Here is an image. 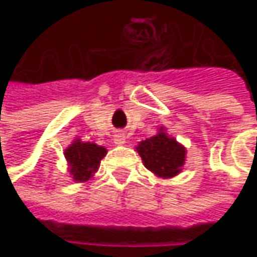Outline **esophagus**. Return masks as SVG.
Returning a JSON list of instances; mask_svg holds the SVG:
<instances>
[{
    "instance_id": "obj_1",
    "label": "esophagus",
    "mask_w": 257,
    "mask_h": 257,
    "mask_svg": "<svg viewBox=\"0 0 257 257\" xmlns=\"http://www.w3.org/2000/svg\"><path fill=\"white\" fill-rule=\"evenodd\" d=\"M114 143L117 146H123L125 144V133L123 132H118V133L114 136Z\"/></svg>"
}]
</instances>
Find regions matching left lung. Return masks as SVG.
<instances>
[{
	"instance_id": "left-lung-1",
	"label": "left lung",
	"mask_w": 257,
	"mask_h": 257,
	"mask_svg": "<svg viewBox=\"0 0 257 257\" xmlns=\"http://www.w3.org/2000/svg\"><path fill=\"white\" fill-rule=\"evenodd\" d=\"M136 149L146 169L153 172L156 176L170 179L182 172L186 160V149L177 143L174 137L164 133L163 127L156 136L140 142Z\"/></svg>"
}]
</instances>
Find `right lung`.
Masks as SVG:
<instances>
[{
	"mask_svg": "<svg viewBox=\"0 0 257 257\" xmlns=\"http://www.w3.org/2000/svg\"><path fill=\"white\" fill-rule=\"evenodd\" d=\"M107 154V150L103 146H97L90 142H81L74 140L67 147L64 152L68 170L75 182H87L93 177V174L100 167V162L104 156Z\"/></svg>",
	"mask_w": 257,
	"mask_h": 257,
	"instance_id": "obj_1",
	"label": "right lung"
}]
</instances>
